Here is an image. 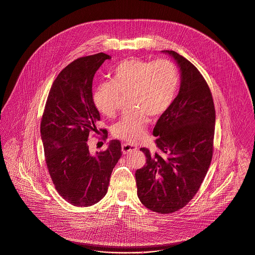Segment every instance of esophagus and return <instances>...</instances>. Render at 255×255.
I'll use <instances>...</instances> for the list:
<instances>
[{"instance_id": "1", "label": "esophagus", "mask_w": 255, "mask_h": 255, "mask_svg": "<svg viewBox=\"0 0 255 255\" xmlns=\"http://www.w3.org/2000/svg\"><path fill=\"white\" fill-rule=\"evenodd\" d=\"M122 150H123V153L124 154H127V153H129V152H133V151H136L137 150V147L135 145H132L130 143H123L122 145Z\"/></svg>"}]
</instances>
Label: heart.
<instances>
[{"mask_svg": "<svg viewBox=\"0 0 255 255\" xmlns=\"http://www.w3.org/2000/svg\"><path fill=\"white\" fill-rule=\"evenodd\" d=\"M179 84V71L169 59L147 61L131 58L119 63L113 71L112 81L98 84L94 101L106 116L112 117L119 109L121 94H128L132 107L113 126L115 137L138 142L144 136L148 116L158 117L171 105Z\"/></svg>", "mask_w": 255, "mask_h": 255, "instance_id": "obj_1", "label": "heart"}]
</instances>
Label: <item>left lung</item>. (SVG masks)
<instances>
[{"mask_svg": "<svg viewBox=\"0 0 255 255\" xmlns=\"http://www.w3.org/2000/svg\"><path fill=\"white\" fill-rule=\"evenodd\" d=\"M163 52L176 60L181 86L153 128L157 150L140 148L146 162L136 170L135 180L143 206L171 214L194 198L206 177L214 151L216 111L210 87L199 70L177 52Z\"/></svg>", "mask_w": 255, "mask_h": 255, "instance_id": "8db88e82", "label": "left lung"}]
</instances>
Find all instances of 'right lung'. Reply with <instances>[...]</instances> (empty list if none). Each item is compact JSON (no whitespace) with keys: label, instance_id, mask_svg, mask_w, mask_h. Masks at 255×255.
Wrapping results in <instances>:
<instances>
[{"label":"right lung","instance_id":"1","mask_svg":"<svg viewBox=\"0 0 255 255\" xmlns=\"http://www.w3.org/2000/svg\"><path fill=\"white\" fill-rule=\"evenodd\" d=\"M106 53L80 57L56 77L44 107L40 133L46 166L58 194L76 207H89L108 192L111 174L122 156L120 140L114 139L104 151L92 154L88 138L98 132L100 114L92 84ZM103 131V139L108 131Z\"/></svg>","mask_w":255,"mask_h":255}]
</instances>
